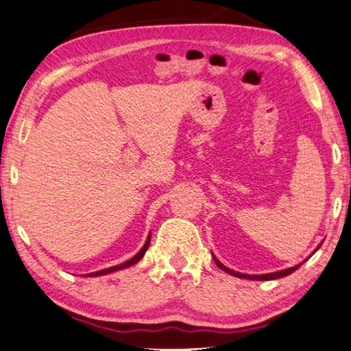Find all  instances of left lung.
<instances>
[{
    "label": "left lung",
    "instance_id": "1",
    "mask_svg": "<svg viewBox=\"0 0 351 351\" xmlns=\"http://www.w3.org/2000/svg\"><path fill=\"white\" fill-rule=\"evenodd\" d=\"M319 246H322V243H319V245L317 246V250H315L313 253H317ZM313 253H312V254H313ZM312 254H310V256H312ZM213 259H215L216 265H218V267H219L221 270H224V272L230 274V275H234V276H239V278H246V280H276V278H283V276L289 275V274H293L294 270H298V269L300 267V264H298V265H294V267H289V269H285V270H278V272H274V274L248 275V274H240V272H235V270H232V269H229V267H226V265H224L223 263H219V261L216 259V256H215V254H213Z\"/></svg>",
    "mask_w": 351,
    "mask_h": 351
}]
</instances>
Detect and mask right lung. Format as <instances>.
<instances>
[{
	"mask_svg": "<svg viewBox=\"0 0 351 351\" xmlns=\"http://www.w3.org/2000/svg\"><path fill=\"white\" fill-rule=\"evenodd\" d=\"M149 243H151V234L147 235V239L145 241V245H143V248L138 251V253L133 256L132 259L125 261V263L122 264H117V265H112V267L110 269H103V270H98V272H92V274H87V276H100V275H106V274H112V272H117V270H122V269H127V267H132V265H135L138 261H140L143 256H145V253L147 251V248H149Z\"/></svg>",
	"mask_w": 351,
	"mask_h": 351,
	"instance_id": "right-lung-1",
	"label": "right lung"
}]
</instances>
